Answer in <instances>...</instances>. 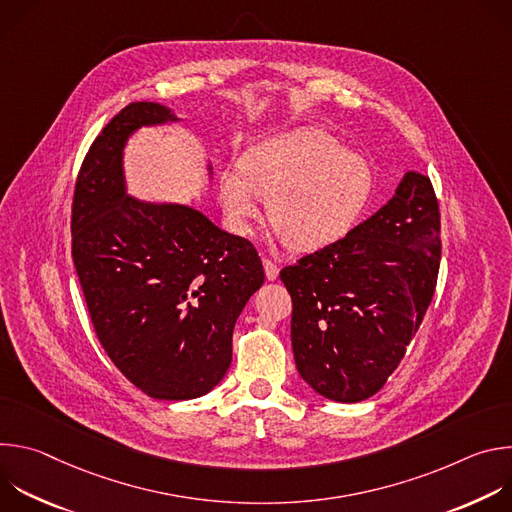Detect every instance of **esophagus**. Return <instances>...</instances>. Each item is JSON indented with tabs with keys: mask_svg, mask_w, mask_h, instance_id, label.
Listing matches in <instances>:
<instances>
[{
	"mask_svg": "<svg viewBox=\"0 0 512 512\" xmlns=\"http://www.w3.org/2000/svg\"><path fill=\"white\" fill-rule=\"evenodd\" d=\"M263 267H265V277L269 281H275L277 275H279V265L275 261H271V259H263Z\"/></svg>",
	"mask_w": 512,
	"mask_h": 512,
	"instance_id": "1",
	"label": "esophagus"
}]
</instances>
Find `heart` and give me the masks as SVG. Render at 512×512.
Returning a JSON list of instances; mask_svg holds the SVG:
<instances>
[{
    "label": "heart",
    "instance_id": "obj_1",
    "mask_svg": "<svg viewBox=\"0 0 512 512\" xmlns=\"http://www.w3.org/2000/svg\"><path fill=\"white\" fill-rule=\"evenodd\" d=\"M373 192L369 158L314 127L257 143L243 158V174L225 170L218 178V200L235 233L251 231L263 200L273 229L296 251L342 241L367 212Z\"/></svg>",
    "mask_w": 512,
    "mask_h": 512
}]
</instances>
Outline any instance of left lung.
Returning a JSON list of instances; mask_svg holds the SVG:
<instances>
[{"instance_id":"1","label":"left lung","mask_w":512,"mask_h":512,"mask_svg":"<svg viewBox=\"0 0 512 512\" xmlns=\"http://www.w3.org/2000/svg\"><path fill=\"white\" fill-rule=\"evenodd\" d=\"M440 208L427 176L407 172L393 198L342 241L281 269L300 377L322 397L375 395L405 356L440 271Z\"/></svg>"}]
</instances>
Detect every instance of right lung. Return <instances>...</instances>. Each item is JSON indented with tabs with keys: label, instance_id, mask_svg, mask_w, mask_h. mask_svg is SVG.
I'll return each mask as SVG.
<instances>
[{
	"label": "right lung",
	"instance_id": "right-lung-1",
	"mask_svg": "<svg viewBox=\"0 0 512 512\" xmlns=\"http://www.w3.org/2000/svg\"><path fill=\"white\" fill-rule=\"evenodd\" d=\"M180 121L131 103L97 135L72 200V261L105 352L148 397L196 399L223 381L233 328L263 285L255 247L186 204L127 194L123 152L141 127ZM208 178L212 166L208 164Z\"/></svg>",
	"mask_w": 512,
	"mask_h": 512
}]
</instances>
